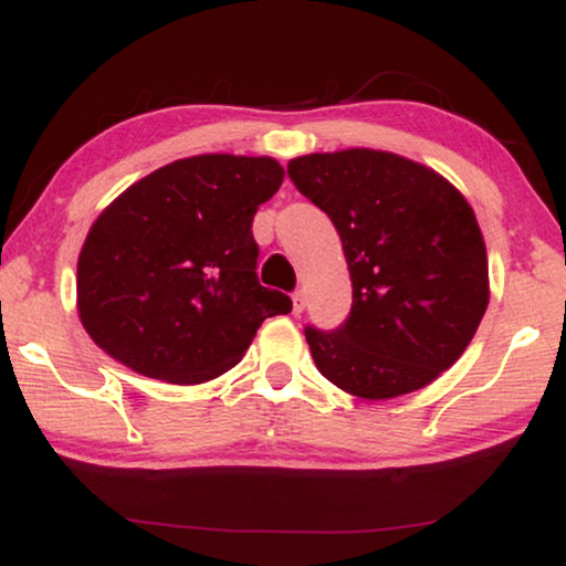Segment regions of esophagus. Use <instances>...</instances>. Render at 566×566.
Wrapping results in <instances>:
<instances>
[{"label":"esophagus","instance_id":"34e87169","mask_svg":"<svg viewBox=\"0 0 566 566\" xmlns=\"http://www.w3.org/2000/svg\"><path fill=\"white\" fill-rule=\"evenodd\" d=\"M304 308H306V293L296 291L293 293V314H304Z\"/></svg>","mask_w":566,"mask_h":566}]
</instances>
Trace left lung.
Returning <instances> with one entry per match:
<instances>
[{"instance_id":"left-lung-1","label":"left lung","mask_w":566,"mask_h":566,"mask_svg":"<svg viewBox=\"0 0 566 566\" xmlns=\"http://www.w3.org/2000/svg\"><path fill=\"white\" fill-rule=\"evenodd\" d=\"M335 223L353 306L335 332L306 327L319 374L360 399L417 391L453 366L490 304L486 247L467 198L420 161L345 149L289 161Z\"/></svg>"}]
</instances>
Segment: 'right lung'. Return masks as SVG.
Segmentation results:
<instances>
[{
  "label": "right lung",
  "mask_w": 566,
  "mask_h": 566,
  "mask_svg": "<svg viewBox=\"0 0 566 566\" xmlns=\"http://www.w3.org/2000/svg\"><path fill=\"white\" fill-rule=\"evenodd\" d=\"M281 182L270 157L200 154L120 192L76 262V308L92 343L167 384L234 368L260 324L293 306L254 273L252 219Z\"/></svg>",
  "instance_id": "add662e5"
}]
</instances>
